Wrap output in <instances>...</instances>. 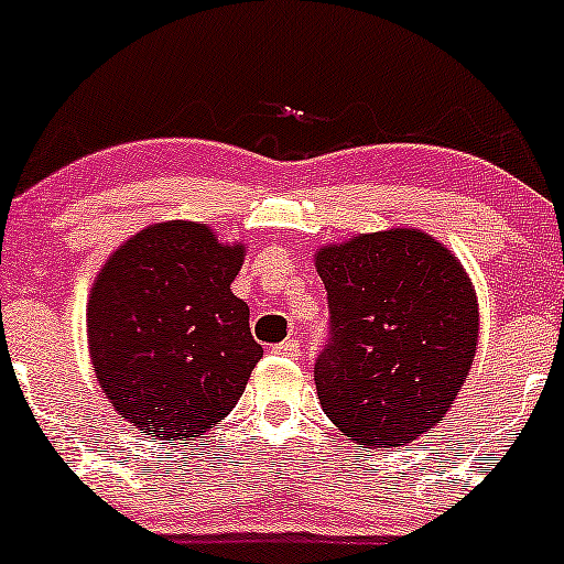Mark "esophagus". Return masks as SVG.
I'll return each mask as SVG.
<instances>
[{"mask_svg": "<svg viewBox=\"0 0 564 564\" xmlns=\"http://www.w3.org/2000/svg\"><path fill=\"white\" fill-rule=\"evenodd\" d=\"M272 351L281 357H289V360H297L300 357V344L297 340H281V344L272 346Z\"/></svg>", "mask_w": 564, "mask_h": 564, "instance_id": "1", "label": "esophagus"}]
</instances>
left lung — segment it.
Wrapping results in <instances>:
<instances>
[{
  "instance_id": "obj_1",
  "label": "left lung",
  "mask_w": 564,
  "mask_h": 564,
  "mask_svg": "<svg viewBox=\"0 0 564 564\" xmlns=\"http://www.w3.org/2000/svg\"><path fill=\"white\" fill-rule=\"evenodd\" d=\"M316 270L329 308L314 368L324 414L368 447L434 429L477 349V300L456 256L395 229L322 248Z\"/></svg>"
}]
</instances>
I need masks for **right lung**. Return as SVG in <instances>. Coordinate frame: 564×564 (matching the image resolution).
Wrapping results in <instances>:
<instances>
[{"label": "right lung", "instance_id": "add662e5", "mask_svg": "<svg viewBox=\"0 0 564 564\" xmlns=\"http://www.w3.org/2000/svg\"><path fill=\"white\" fill-rule=\"evenodd\" d=\"M242 246L204 224L150 226L130 237L93 286L89 355L108 401L163 442L202 436L240 401L261 346L231 294Z\"/></svg>", "mask_w": 564, "mask_h": 564}]
</instances>
